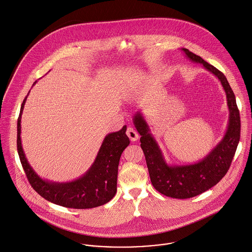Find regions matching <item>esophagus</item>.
<instances>
[{"label":"esophagus","mask_w":252,"mask_h":252,"mask_svg":"<svg viewBox=\"0 0 252 252\" xmlns=\"http://www.w3.org/2000/svg\"><path fill=\"white\" fill-rule=\"evenodd\" d=\"M126 134L127 136L129 137V138L132 140V141H136L138 139V135H137V132L134 130V128L132 127H129L126 131Z\"/></svg>","instance_id":"obj_1"}]
</instances>
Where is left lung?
I'll return each mask as SVG.
<instances>
[{"label": "left lung", "mask_w": 252, "mask_h": 252, "mask_svg": "<svg viewBox=\"0 0 252 252\" xmlns=\"http://www.w3.org/2000/svg\"><path fill=\"white\" fill-rule=\"evenodd\" d=\"M181 51L190 62L202 64L216 76L223 88L229 112L227 129L223 137L201 160L192 163L170 164L164 159L160 145L140 111L133 116V123L140 135V146L153 187L163 195L185 199L206 191L227 173L240 140L241 119L235 94L223 73L188 49L182 48Z\"/></svg>", "instance_id": "8db88e82"}]
</instances>
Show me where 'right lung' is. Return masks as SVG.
Masks as SVG:
<instances>
[{"label": "right lung", "mask_w": 252, "mask_h": 252, "mask_svg": "<svg viewBox=\"0 0 252 252\" xmlns=\"http://www.w3.org/2000/svg\"><path fill=\"white\" fill-rule=\"evenodd\" d=\"M36 84V81L32 86ZM30 93V92H29ZM28 93V95H29ZM24 99L17 121V150L28 180L46 200L57 205L90 209L108 203L116 192L118 163L124 149L130 144L127 126L108 134L91 167L79 178L69 182H54L40 177L26 157L21 139V118L27 97Z\"/></svg>", "instance_id": "right-lung-1"}]
</instances>
